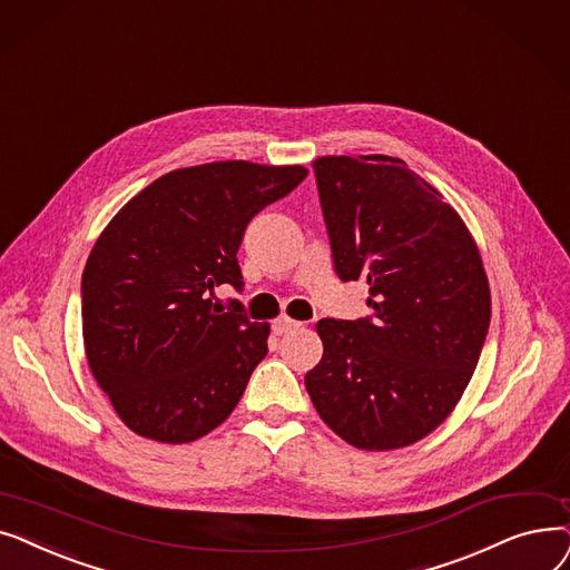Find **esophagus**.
Instances as JSON below:
<instances>
[{"instance_id": "obj_1", "label": "esophagus", "mask_w": 570, "mask_h": 570, "mask_svg": "<svg viewBox=\"0 0 570 570\" xmlns=\"http://www.w3.org/2000/svg\"><path fill=\"white\" fill-rule=\"evenodd\" d=\"M299 327H302V322H296V320H292V317H278V320L274 322V334H276V336H283V334H289V332L299 330Z\"/></svg>"}]
</instances>
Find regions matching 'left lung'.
<instances>
[{
    "label": "left lung",
    "mask_w": 570,
    "mask_h": 570,
    "mask_svg": "<svg viewBox=\"0 0 570 570\" xmlns=\"http://www.w3.org/2000/svg\"><path fill=\"white\" fill-rule=\"evenodd\" d=\"M313 169L336 274L366 281L373 315L317 322L324 352L306 390L345 443L413 445L454 411L490 330L478 243L399 157L324 155Z\"/></svg>",
    "instance_id": "8db88e82"
}]
</instances>
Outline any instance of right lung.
Here are the masks:
<instances>
[{
  "label": "right lung",
  "instance_id": "right-lung-1",
  "mask_svg": "<svg viewBox=\"0 0 570 570\" xmlns=\"http://www.w3.org/2000/svg\"><path fill=\"white\" fill-rule=\"evenodd\" d=\"M306 167L246 159L169 171L99 234L83 271V345L118 417L144 439L193 443L220 426L266 357L268 322L213 304L243 287L238 246Z\"/></svg>",
  "mask_w": 570,
  "mask_h": 570
}]
</instances>
